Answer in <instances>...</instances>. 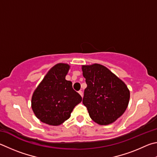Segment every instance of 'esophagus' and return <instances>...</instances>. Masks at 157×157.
I'll list each match as a JSON object with an SVG mask.
<instances>
[{
  "instance_id": "34e87169",
  "label": "esophagus",
  "mask_w": 157,
  "mask_h": 157,
  "mask_svg": "<svg viewBox=\"0 0 157 157\" xmlns=\"http://www.w3.org/2000/svg\"><path fill=\"white\" fill-rule=\"evenodd\" d=\"M78 93H79V94H80L82 97H83V92L81 91V90H80V91H78Z\"/></svg>"
}]
</instances>
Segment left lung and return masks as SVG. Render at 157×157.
<instances>
[{
  "label": "left lung",
  "instance_id": "left-lung-1",
  "mask_svg": "<svg viewBox=\"0 0 157 157\" xmlns=\"http://www.w3.org/2000/svg\"><path fill=\"white\" fill-rule=\"evenodd\" d=\"M87 87L83 103L91 119L98 124L109 125L121 116L130 101L124 82L102 65L82 66Z\"/></svg>",
  "mask_w": 157,
  "mask_h": 157
}]
</instances>
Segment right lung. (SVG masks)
<instances>
[{
    "mask_svg": "<svg viewBox=\"0 0 157 157\" xmlns=\"http://www.w3.org/2000/svg\"><path fill=\"white\" fill-rule=\"evenodd\" d=\"M70 65L58 63L52 67L34 90L32 108L41 122L59 125L70 117L71 112L82 101L81 95L65 79Z\"/></svg>",
    "mask_w": 157,
    "mask_h": 157,
    "instance_id": "obj_1",
    "label": "right lung"
}]
</instances>
